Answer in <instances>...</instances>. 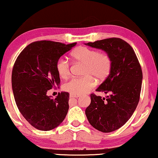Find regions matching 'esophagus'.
I'll return each instance as SVG.
<instances>
[{"mask_svg": "<svg viewBox=\"0 0 158 158\" xmlns=\"http://www.w3.org/2000/svg\"><path fill=\"white\" fill-rule=\"evenodd\" d=\"M69 97H70V98H73V97H75V98H78V97H80V95H77V94H70Z\"/></svg>", "mask_w": 158, "mask_h": 158, "instance_id": "34e87169", "label": "esophagus"}]
</instances>
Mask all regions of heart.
Segmentation results:
<instances>
[{"mask_svg":"<svg viewBox=\"0 0 158 158\" xmlns=\"http://www.w3.org/2000/svg\"><path fill=\"white\" fill-rule=\"evenodd\" d=\"M75 61L83 63L82 77H73L64 85V89L73 94H82L88 92L95 85L94 79L104 81L110 74L111 60L108 54L98 52L86 47H79L71 53ZM56 70L58 75L66 78L69 75V64L67 60L60 58L56 62Z\"/></svg>","mask_w":158,"mask_h":158,"instance_id":"obj_1","label":"heart"}]
</instances>
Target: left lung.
Instances as JSON below:
<instances>
[{"label": "left lung", "instance_id": "1", "mask_svg": "<svg viewBox=\"0 0 158 158\" xmlns=\"http://www.w3.org/2000/svg\"><path fill=\"white\" fill-rule=\"evenodd\" d=\"M85 44L104 50L111 60L110 74L96 89L110 95L102 98L91 94L85 115L99 131H115L129 120L139 104L143 79L141 65L132 47L122 39L109 38Z\"/></svg>", "mask_w": 158, "mask_h": 158}]
</instances>
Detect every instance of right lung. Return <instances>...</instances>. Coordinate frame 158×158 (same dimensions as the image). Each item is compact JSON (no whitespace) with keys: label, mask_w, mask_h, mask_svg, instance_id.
Masks as SVG:
<instances>
[{"label":"right lung","mask_w":158,"mask_h":158,"mask_svg":"<svg viewBox=\"0 0 158 158\" xmlns=\"http://www.w3.org/2000/svg\"><path fill=\"white\" fill-rule=\"evenodd\" d=\"M76 44L34 42L24 48L15 61L11 74L14 97L23 117L36 129L51 130L67 116L69 93L62 91L53 99L47 92L60 84L56 62Z\"/></svg>","instance_id":"add662e5"}]
</instances>
